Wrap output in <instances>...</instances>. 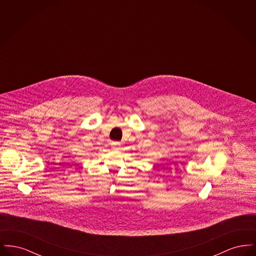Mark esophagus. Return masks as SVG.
I'll use <instances>...</instances> for the list:
<instances>
[{
    "label": "esophagus",
    "mask_w": 256,
    "mask_h": 256,
    "mask_svg": "<svg viewBox=\"0 0 256 256\" xmlns=\"http://www.w3.org/2000/svg\"><path fill=\"white\" fill-rule=\"evenodd\" d=\"M111 146L114 150H118L120 148V143L119 142H112L111 143Z\"/></svg>",
    "instance_id": "obj_1"
}]
</instances>
